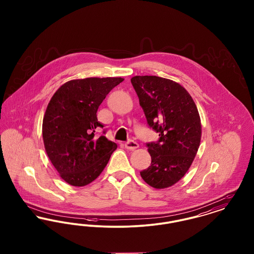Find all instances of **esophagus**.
Instances as JSON below:
<instances>
[{
  "label": "esophagus",
  "mask_w": 254,
  "mask_h": 254,
  "mask_svg": "<svg viewBox=\"0 0 254 254\" xmlns=\"http://www.w3.org/2000/svg\"><path fill=\"white\" fill-rule=\"evenodd\" d=\"M138 146H139V145H138L135 141H133V140H128V141L125 144V147H126L127 149H129V150H134V149H136Z\"/></svg>",
  "instance_id": "34e87169"
}]
</instances>
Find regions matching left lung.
<instances>
[{
    "label": "left lung",
    "instance_id": "8db88e82",
    "mask_svg": "<svg viewBox=\"0 0 254 254\" xmlns=\"http://www.w3.org/2000/svg\"><path fill=\"white\" fill-rule=\"evenodd\" d=\"M131 84L147 124L159 133L148 143L151 164L140 172L154 189L173 186L190 168L198 151L202 127L190 93L178 83L157 76H134Z\"/></svg>",
    "mask_w": 254,
    "mask_h": 254
}]
</instances>
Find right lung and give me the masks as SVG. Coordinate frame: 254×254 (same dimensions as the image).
Segmentation results:
<instances>
[{"label": "right lung", "instance_id": "add662e5", "mask_svg": "<svg viewBox=\"0 0 254 254\" xmlns=\"http://www.w3.org/2000/svg\"><path fill=\"white\" fill-rule=\"evenodd\" d=\"M121 77L85 78L61 85L49 101L43 120V140L61 178L74 187L94 181L117 145L97 136V110ZM105 134L106 131H103Z\"/></svg>", "mask_w": 254, "mask_h": 254}]
</instances>
